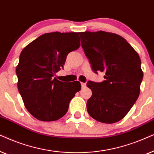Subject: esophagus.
Listing matches in <instances>:
<instances>
[{
    "instance_id": "obj_1",
    "label": "esophagus",
    "mask_w": 154,
    "mask_h": 154,
    "mask_svg": "<svg viewBox=\"0 0 154 154\" xmlns=\"http://www.w3.org/2000/svg\"><path fill=\"white\" fill-rule=\"evenodd\" d=\"M81 86H82V88H85V87H86V83H81Z\"/></svg>"
}]
</instances>
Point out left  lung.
Here are the masks:
<instances>
[{"label":"left lung","instance_id":"1","mask_svg":"<svg viewBox=\"0 0 154 154\" xmlns=\"http://www.w3.org/2000/svg\"><path fill=\"white\" fill-rule=\"evenodd\" d=\"M81 46L101 83L89 81L92 94L87 102L89 115L104 123L121 121L137 100L143 79L140 56L127 41L115 33L80 32Z\"/></svg>","mask_w":154,"mask_h":154}]
</instances>
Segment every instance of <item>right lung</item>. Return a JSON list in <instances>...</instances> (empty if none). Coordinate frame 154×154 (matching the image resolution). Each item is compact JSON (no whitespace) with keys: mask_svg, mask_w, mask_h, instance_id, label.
<instances>
[{"mask_svg":"<svg viewBox=\"0 0 154 154\" xmlns=\"http://www.w3.org/2000/svg\"><path fill=\"white\" fill-rule=\"evenodd\" d=\"M80 47L79 33H48L26 46L16 69L17 88L25 107L41 121L61 119L81 89L79 81L65 83L54 78L64 68L69 52Z\"/></svg>","mask_w":154,"mask_h":154,"instance_id":"right-lung-1","label":"right lung"}]
</instances>
